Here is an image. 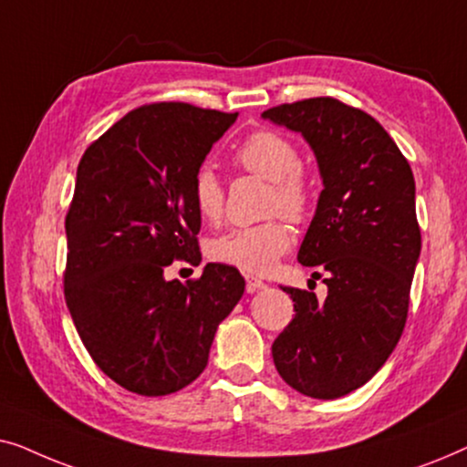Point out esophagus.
Here are the masks:
<instances>
[{"mask_svg":"<svg viewBox=\"0 0 467 467\" xmlns=\"http://www.w3.org/2000/svg\"><path fill=\"white\" fill-rule=\"evenodd\" d=\"M259 289H265V283L257 276H246V291L248 293H254Z\"/></svg>","mask_w":467,"mask_h":467,"instance_id":"34e87169","label":"esophagus"}]
</instances>
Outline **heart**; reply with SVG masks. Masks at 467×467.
Masks as SVG:
<instances>
[{"mask_svg": "<svg viewBox=\"0 0 467 467\" xmlns=\"http://www.w3.org/2000/svg\"><path fill=\"white\" fill-rule=\"evenodd\" d=\"M234 161L248 174L270 181L265 213L304 223L312 210V184L302 168L299 149L283 133L253 131L234 152ZM191 200L202 221L219 223L225 213V187L210 168H200L191 184ZM293 234L285 219L274 216L257 225L238 227L208 244V257L216 264L246 274H267L291 248Z\"/></svg>", "mask_w": 467, "mask_h": 467, "instance_id": "1", "label": "heart"}]
</instances>
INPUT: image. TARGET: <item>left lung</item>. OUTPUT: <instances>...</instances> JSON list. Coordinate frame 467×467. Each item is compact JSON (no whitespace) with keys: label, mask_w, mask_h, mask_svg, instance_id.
Masks as SVG:
<instances>
[{"label":"left lung","mask_w":467,"mask_h":467,"mask_svg":"<svg viewBox=\"0 0 467 467\" xmlns=\"http://www.w3.org/2000/svg\"><path fill=\"white\" fill-rule=\"evenodd\" d=\"M264 119L302 133L317 155L323 191L297 259L327 285L323 302L283 289L296 315L272 344L274 366L296 391L336 400L366 385L404 331L420 253L414 176L379 120L340 99L280 104Z\"/></svg>","instance_id":"8db88e82"}]
</instances>
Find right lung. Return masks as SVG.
I'll return each mask as SVG.
<instances>
[{"instance_id":"obj_1","label":"right lung","mask_w":467,"mask_h":467,"mask_svg":"<svg viewBox=\"0 0 467 467\" xmlns=\"http://www.w3.org/2000/svg\"><path fill=\"white\" fill-rule=\"evenodd\" d=\"M238 112L159 101L127 112L85 150L66 216L63 296L106 376L138 395H168L208 366L216 327L244 293L235 267L165 280L171 261L200 265L195 171Z\"/></svg>"}]
</instances>
